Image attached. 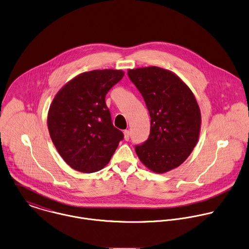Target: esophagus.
<instances>
[{"instance_id":"esophagus-1","label":"esophagus","mask_w":249,"mask_h":249,"mask_svg":"<svg viewBox=\"0 0 249 249\" xmlns=\"http://www.w3.org/2000/svg\"><path fill=\"white\" fill-rule=\"evenodd\" d=\"M124 139H125V141H129V139H130V131L129 130L124 131Z\"/></svg>"}]
</instances>
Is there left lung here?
Listing matches in <instances>:
<instances>
[{
	"mask_svg": "<svg viewBox=\"0 0 249 249\" xmlns=\"http://www.w3.org/2000/svg\"><path fill=\"white\" fill-rule=\"evenodd\" d=\"M150 115V134L135 150L151 171L163 174L181 165L195 147L201 112L189 87L174 72L147 67L128 71Z\"/></svg>",
	"mask_w": 249,
	"mask_h": 249,
	"instance_id": "left-lung-1",
	"label": "left lung"
}]
</instances>
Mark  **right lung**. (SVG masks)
Listing matches in <instances>:
<instances>
[{"mask_svg":"<svg viewBox=\"0 0 249 249\" xmlns=\"http://www.w3.org/2000/svg\"><path fill=\"white\" fill-rule=\"evenodd\" d=\"M122 71L96 70L68 82L55 96L47 118L51 140L65 162L82 173L103 169L124 139L106 104Z\"/></svg>","mask_w":249,"mask_h":249,"instance_id":"add662e5","label":"right lung"}]
</instances>
